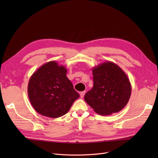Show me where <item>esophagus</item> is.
Segmentation results:
<instances>
[{
    "instance_id": "1",
    "label": "esophagus",
    "mask_w": 158,
    "mask_h": 158,
    "mask_svg": "<svg viewBox=\"0 0 158 158\" xmlns=\"http://www.w3.org/2000/svg\"><path fill=\"white\" fill-rule=\"evenodd\" d=\"M85 94H86L85 91H83V92H81L80 93V97H81V98H83L84 96H85Z\"/></svg>"
}]
</instances>
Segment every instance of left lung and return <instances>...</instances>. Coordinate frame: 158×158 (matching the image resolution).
Returning <instances> with one entry per match:
<instances>
[{
    "mask_svg": "<svg viewBox=\"0 0 158 158\" xmlns=\"http://www.w3.org/2000/svg\"><path fill=\"white\" fill-rule=\"evenodd\" d=\"M94 87L85 95V101L101 115H110L124 108L131 94L127 75L113 62L106 61L92 69Z\"/></svg>",
    "mask_w": 158,
    "mask_h": 158,
    "instance_id": "8db88e82",
    "label": "left lung"
}]
</instances>
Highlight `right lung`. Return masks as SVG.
<instances>
[{"instance_id":"right-lung-1","label":"right lung","mask_w":158,"mask_h":158,"mask_svg":"<svg viewBox=\"0 0 158 158\" xmlns=\"http://www.w3.org/2000/svg\"><path fill=\"white\" fill-rule=\"evenodd\" d=\"M66 69L56 61L44 64L31 76L28 83V97L38 113L56 118L67 113L74 101L79 97Z\"/></svg>"}]
</instances>
